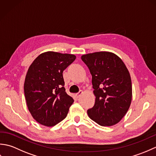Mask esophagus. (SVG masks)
Returning a JSON list of instances; mask_svg holds the SVG:
<instances>
[{
	"mask_svg": "<svg viewBox=\"0 0 156 156\" xmlns=\"http://www.w3.org/2000/svg\"><path fill=\"white\" fill-rule=\"evenodd\" d=\"M82 94H83V92H82V91H80V92H78V94H75V96H76V97L78 98L80 97V96H81Z\"/></svg>",
	"mask_w": 156,
	"mask_h": 156,
	"instance_id": "obj_1",
	"label": "esophagus"
}]
</instances>
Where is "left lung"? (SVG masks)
Masks as SVG:
<instances>
[{
	"label": "left lung",
	"mask_w": 156,
	"mask_h": 156,
	"mask_svg": "<svg viewBox=\"0 0 156 156\" xmlns=\"http://www.w3.org/2000/svg\"><path fill=\"white\" fill-rule=\"evenodd\" d=\"M92 76L95 103L87 113L101 126L118 123L127 113L132 99L131 76L124 62L109 51L82 55Z\"/></svg>",
	"instance_id": "8db88e82"
}]
</instances>
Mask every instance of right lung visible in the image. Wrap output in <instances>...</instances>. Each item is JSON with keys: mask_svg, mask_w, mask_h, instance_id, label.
<instances>
[{"mask_svg": "<svg viewBox=\"0 0 156 156\" xmlns=\"http://www.w3.org/2000/svg\"><path fill=\"white\" fill-rule=\"evenodd\" d=\"M76 58L73 54L46 51L29 66L24 93L29 111L39 124L52 127L67 116L74 99L66 94L62 73Z\"/></svg>", "mask_w": 156, "mask_h": 156, "instance_id": "right-lung-1", "label": "right lung"}]
</instances>
